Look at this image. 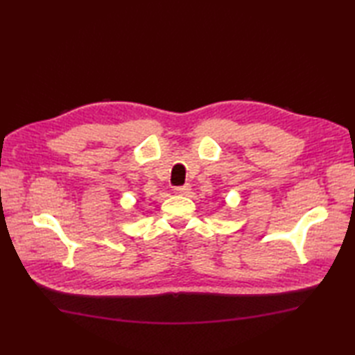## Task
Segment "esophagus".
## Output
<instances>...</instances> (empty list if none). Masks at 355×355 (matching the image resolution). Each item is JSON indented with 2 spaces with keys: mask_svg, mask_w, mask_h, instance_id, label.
I'll list each match as a JSON object with an SVG mask.
<instances>
[{
  "mask_svg": "<svg viewBox=\"0 0 355 355\" xmlns=\"http://www.w3.org/2000/svg\"><path fill=\"white\" fill-rule=\"evenodd\" d=\"M189 192H191V186L189 184L182 186V187H175V189H173V193L180 195V197H184V195H187Z\"/></svg>",
  "mask_w": 355,
  "mask_h": 355,
  "instance_id": "esophagus-1",
  "label": "esophagus"
}]
</instances>
